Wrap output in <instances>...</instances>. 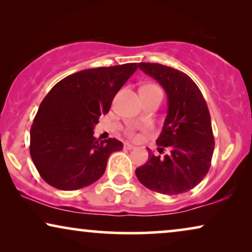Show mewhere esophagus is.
Instances as JSON below:
<instances>
[{
    "label": "esophagus",
    "mask_w": 252,
    "mask_h": 252,
    "mask_svg": "<svg viewBox=\"0 0 252 252\" xmlns=\"http://www.w3.org/2000/svg\"><path fill=\"white\" fill-rule=\"evenodd\" d=\"M124 148H125V149H128V150H132V149H134V148H135V146H133L132 143H128V142H125L124 143Z\"/></svg>",
    "instance_id": "34e87169"
}]
</instances>
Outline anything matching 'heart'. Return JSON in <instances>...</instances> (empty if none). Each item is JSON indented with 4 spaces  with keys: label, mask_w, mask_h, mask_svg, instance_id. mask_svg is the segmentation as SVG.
Returning <instances> with one entry per match:
<instances>
[{
    "label": "heart",
    "mask_w": 252,
    "mask_h": 252,
    "mask_svg": "<svg viewBox=\"0 0 252 252\" xmlns=\"http://www.w3.org/2000/svg\"><path fill=\"white\" fill-rule=\"evenodd\" d=\"M144 87H147V88H158L157 86H155V85H147V86H144ZM130 135L134 136V135H135V133L130 132Z\"/></svg>",
    "instance_id": "heart-1"
}]
</instances>
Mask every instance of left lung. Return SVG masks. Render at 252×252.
<instances>
[{"label":"left lung","instance_id":"1","mask_svg":"<svg viewBox=\"0 0 252 252\" xmlns=\"http://www.w3.org/2000/svg\"><path fill=\"white\" fill-rule=\"evenodd\" d=\"M167 95V115L156 140L158 151L170 148L164 157L149 150L146 164L137 167L139 181L150 190L179 195L201 182L211 166L215 149L211 117L197 85L184 72L157 63H140Z\"/></svg>","mask_w":252,"mask_h":252}]
</instances>
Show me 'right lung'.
<instances>
[{"instance_id":"1","label":"right lung","mask_w":252,"mask_h":252,"mask_svg":"<svg viewBox=\"0 0 252 252\" xmlns=\"http://www.w3.org/2000/svg\"><path fill=\"white\" fill-rule=\"evenodd\" d=\"M136 63L79 71L48 93L31 127L30 153L41 178L61 190L94 184L110 155L123 149L117 139L99 141L94 127L136 71Z\"/></svg>"}]
</instances>
